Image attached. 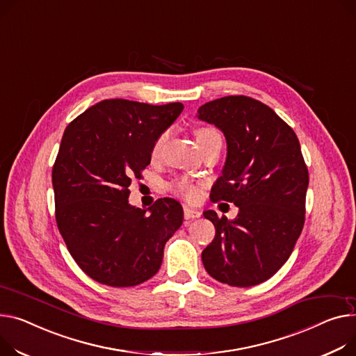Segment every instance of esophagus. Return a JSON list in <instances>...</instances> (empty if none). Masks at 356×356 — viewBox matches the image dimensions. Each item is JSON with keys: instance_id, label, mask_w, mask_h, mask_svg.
I'll return each instance as SVG.
<instances>
[{"instance_id": "1", "label": "esophagus", "mask_w": 356, "mask_h": 356, "mask_svg": "<svg viewBox=\"0 0 356 356\" xmlns=\"http://www.w3.org/2000/svg\"><path fill=\"white\" fill-rule=\"evenodd\" d=\"M200 215H202V213L199 210L192 209V207H188V206H184V219H187V220L197 219V218H200Z\"/></svg>"}]
</instances>
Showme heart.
Wrapping results in <instances>:
<instances>
[{"label": "heart", "mask_w": 356, "mask_h": 356, "mask_svg": "<svg viewBox=\"0 0 356 356\" xmlns=\"http://www.w3.org/2000/svg\"><path fill=\"white\" fill-rule=\"evenodd\" d=\"M216 133H218V131L213 130V129H199V130H196V140H197V138H202V137H204V136H209V134H216ZM165 137H168V134L164 133V134H161V136L154 141L153 149H152V154H153V156H157V154L160 153L161 146H163V143H164ZM175 188H176V192H177L180 196H183V197L187 199V200H196V199L199 197V195H200L199 184H196V183H193V181H191V180H186V179L179 180V181L175 184Z\"/></svg>", "instance_id": "heart-1"}]
</instances>
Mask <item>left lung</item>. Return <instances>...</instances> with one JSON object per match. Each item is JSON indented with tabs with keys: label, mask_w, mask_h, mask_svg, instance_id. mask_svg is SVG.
I'll list each match as a JSON object with an SVG mask.
<instances>
[{
	"label": "left lung",
	"mask_w": 356,
	"mask_h": 356,
	"mask_svg": "<svg viewBox=\"0 0 356 356\" xmlns=\"http://www.w3.org/2000/svg\"><path fill=\"white\" fill-rule=\"evenodd\" d=\"M196 117L215 124L227 145L210 199L239 207L232 220L203 211L216 229L202 252L204 269L230 286L259 285L285 265L303 229L309 175L299 140L270 107L246 96L209 102Z\"/></svg>",
	"instance_id": "8db88e82"
}]
</instances>
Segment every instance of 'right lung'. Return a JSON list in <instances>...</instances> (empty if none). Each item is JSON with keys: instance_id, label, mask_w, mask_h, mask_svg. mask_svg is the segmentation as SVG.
Instances as JSON below:
<instances>
[{"instance_id": "add662e5", "label": "right lung", "mask_w": 356, "mask_h": 356, "mask_svg": "<svg viewBox=\"0 0 356 356\" xmlns=\"http://www.w3.org/2000/svg\"><path fill=\"white\" fill-rule=\"evenodd\" d=\"M103 100L71 122L53 168L56 220L76 264L114 288L136 286L157 273L164 245L183 223L170 197L149 209L129 202V186L152 160L154 141L183 110Z\"/></svg>"}]
</instances>
